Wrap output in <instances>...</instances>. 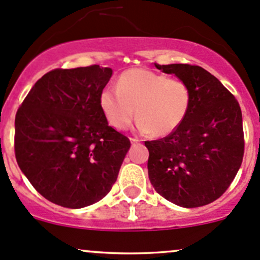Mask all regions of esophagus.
Segmentation results:
<instances>
[{
	"mask_svg": "<svg viewBox=\"0 0 260 260\" xmlns=\"http://www.w3.org/2000/svg\"><path fill=\"white\" fill-rule=\"evenodd\" d=\"M139 141H140V140H139V139H136V138H130V142H131V144H138Z\"/></svg>",
	"mask_w": 260,
	"mask_h": 260,
	"instance_id": "esophagus-1",
	"label": "esophagus"
}]
</instances>
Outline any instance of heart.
Listing matches in <instances>:
<instances>
[{
    "mask_svg": "<svg viewBox=\"0 0 260 260\" xmlns=\"http://www.w3.org/2000/svg\"><path fill=\"white\" fill-rule=\"evenodd\" d=\"M191 103V89L185 82L144 68L125 71L116 89L108 86L100 94V107L114 129H127L136 108L138 129L155 136H166L177 130Z\"/></svg>",
    "mask_w": 260,
    "mask_h": 260,
    "instance_id": "heart-1",
    "label": "heart"
}]
</instances>
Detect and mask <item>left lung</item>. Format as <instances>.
I'll use <instances>...</instances> for the list:
<instances>
[{
	"label": "left lung",
	"instance_id": "obj_1",
	"mask_svg": "<svg viewBox=\"0 0 260 260\" xmlns=\"http://www.w3.org/2000/svg\"><path fill=\"white\" fill-rule=\"evenodd\" d=\"M155 67L189 86L191 109L177 130L145 141L149 178L158 194L186 208L219 198L230 187L244 153L242 111L231 91L202 67Z\"/></svg>",
	"mask_w": 260,
	"mask_h": 260
}]
</instances>
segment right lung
I'll return each instance as SVG.
<instances>
[{
	"mask_svg": "<svg viewBox=\"0 0 260 260\" xmlns=\"http://www.w3.org/2000/svg\"><path fill=\"white\" fill-rule=\"evenodd\" d=\"M111 68L54 69L37 80L15 119L16 160L51 202L83 208L109 193L130 140L108 125L100 94Z\"/></svg>",
	"mask_w": 260,
	"mask_h": 260,
	"instance_id": "right-lung-1",
	"label": "right lung"
}]
</instances>
